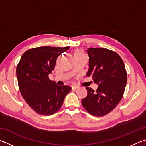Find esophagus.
Returning a JSON list of instances; mask_svg holds the SVG:
<instances>
[{
  "label": "esophagus",
  "mask_w": 146,
  "mask_h": 146,
  "mask_svg": "<svg viewBox=\"0 0 146 146\" xmlns=\"http://www.w3.org/2000/svg\"><path fill=\"white\" fill-rule=\"evenodd\" d=\"M78 86H76V85H74V86H71V88L73 89V90H75V89L78 88Z\"/></svg>",
  "instance_id": "1"
}]
</instances>
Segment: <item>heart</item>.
Returning a JSON list of instances; mask_svg holds the SVG:
<instances>
[{"label":"heart","mask_w":146,"mask_h":146,"mask_svg":"<svg viewBox=\"0 0 146 146\" xmlns=\"http://www.w3.org/2000/svg\"><path fill=\"white\" fill-rule=\"evenodd\" d=\"M75 55H82V53L81 51H78V52H76Z\"/></svg>","instance_id":"obj_1"}]
</instances>
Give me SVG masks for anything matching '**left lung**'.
<instances>
[{"mask_svg": "<svg viewBox=\"0 0 146 146\" xmlns=\"http://www.w3.org/2000/svg\"><path fill=\"white\" fill-rule=\"evenodd\" d=\"M89 70L86 75L98 85L97 91L86 87L82 100L84 108L93 116L102 117L114 110L122 99L127 83V72L119 55L106 48L88 49Z\"/></svg>", "mask_w": 146, "mask_h": 146, "instance_id": "left-lung-1", "label": "left lung"}]
</instances>
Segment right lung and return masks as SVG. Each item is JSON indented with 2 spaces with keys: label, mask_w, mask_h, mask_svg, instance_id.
Wrapping results in <instances>:
<instances>
[{
  "label": "right lung",
  "mask_w": 146,
  "mask_h": 146,
  "mask_svg": "<svg viewBox=\"0 0 146 146\" xmlns=\"http://www.w3.org/2000/svg\"><path fill=\"white\" fill-rule=\"evenodd\" d=\"M69 49V46L38 47L28 49L21 56L16 70L20 92L38 114L48 116L58 111L71 90L68 86L57 85L48 76L58 56Z\"/></svg>",
  "instance_id": "obj_1"
}]
</instances>
